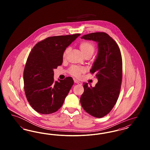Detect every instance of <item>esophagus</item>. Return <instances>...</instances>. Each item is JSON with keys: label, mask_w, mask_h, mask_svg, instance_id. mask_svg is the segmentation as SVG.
<instances>
[{"label": "esophagus", "mask_w": 150, "mask_h": 150, "mask_svg": "<svg viewBox=\"0 0 150 150\" xmlns=\"http://www.w3.org/2000/svg\"><path fill=\"white\" fill-rule=\"evenodd\" d=\"M74 83H75L78 84L79 85H81V82H80V81H78V80H76V79H74Z\"/></svg>", "instance_id": "1"}]
</instances>
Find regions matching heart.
<instances>
[{"label":"heart","instance_id":"b5f03b06","mask_svg":"<svg viewBox=\"0 0 150 150\" xmlns=\"http://www.w3.org/2000/svg\"><path fill=\"white\" fill-rule=\"evenodd\" d=\"M79 47L80 50L81 51L83 54L84 56V57H87V56H90L91 57L95 50V45L93 43L88 41H82L79 44ZM70 47H67L64 52L63 53V58L64 59L66 58L68 53L70 51ZM85 71V69L84 67H78V66H72L69 70V72L70 73V75L75 77L78 78L81 74L84 72Z\"/></svg>","mask_w":150,"mask_h":150}]
</instances>
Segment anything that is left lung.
Here are the masks:
<instances>
[{"mask_svg":"<svg viewBox=\"0 0 150 150\" xmlns=\"http://www.w3.org/2000/svg\"><path fill=\"white\" fill-rule=\"evenodd\" d=\"M81 38L97 42L98 52L90 71L96 74L98 83L94 87L83 83L80 103L87 113L100 118L111 111L119 98L122 74L121 52L117 44L105 33H93Z\"/></svg>","mask_w":150,"mask_h":150,"instance_id":"8db88e82","label":"left lung"}]
</instances>
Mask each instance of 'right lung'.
Masks as SVG:
<instances>
[{"instance_id": "obj_1", "label": "right lung", "mask_w": 150, "mask_h": 150, "mask_svg": "<svg viewBox=\"0 0 150 150\" xmlns=\"http://www.w3.org/2000/svg\"><path fill=\"white\" fill-rule=\"evenodd\" d=\"M80 35L48 37L37 43L30 52L23 71L24 91L36 112L50 114L62 106L74 80L67 77L54 82L53 69L62 64L65 49Z\"/></svg>"}]
</instances>
